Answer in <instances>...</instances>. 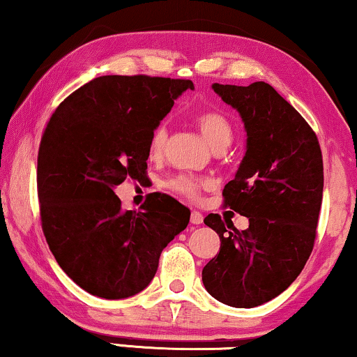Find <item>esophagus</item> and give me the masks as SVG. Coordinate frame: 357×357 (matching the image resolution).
<instances>
[{
    "instance_id": "obj_1",
    "label": "esophagus",
    "mask_w": 357,
    "mask_h": 357,
    "mask_svg": "<svg viewBox=\"0 0 357 357\" xmlns=\"http://www.w3.org/2000/svg\"><path fill=\"white\" fill-rule=\"evenodd\" d=\"M190 222L195 224V226L202 224L203 222V214L199 211H192V214H190Z\"/></svg>"
}]
</instances>
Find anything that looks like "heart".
<instances>
[{"instance_id": "b5f03b06", "label": "heart", "mask_w": 357, "mask_h": 357, "mask_svg": "<svg viewBox=\"0 0 357 357\" xmlns=\"http://www.w3.org/2000/svg\"><path fill=\"white\" fill-rule=\"evenodd\" d=\"M195 125L198 126L199 133L203 135V138L208 141V144L211 146L214 151L224 149L231 143L234 130L231 121L222 112L219 110H203L199 114L195 115ZM165 141H167V126L160 123L155 126L151 133L149 138V154L153 158H159L162 154L165 148ZM167 187L172 192L182 195L185 198L195 199L198 198L199 192H202L203 182L202 180L192 177V175H177L167 180Z\"/></svg>"}]
</instances>
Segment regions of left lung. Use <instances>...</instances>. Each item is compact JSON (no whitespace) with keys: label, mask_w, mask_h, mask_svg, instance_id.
Listing matches in <instances>:
<instances>
[{"label":"left lung","mask_w":357,"mask_h":357,"mask_svg":"<svg viewBox=\"0 0 357 357\" xmlns=\"http://www.w3.org/2000/svg\"><path fill=\"white\" fill-rule=\"evenodd\" d=\"M213 89L238 110L247 130V153L222 197L224 206L250 224L237 231L219 214L204 218L221 247L203 268V284L222 304L252 309L286 291L309 260L324 198V159L315 131L270 84L216 82Z\"/></svg>","instance_id":"8db88e82"}]
</instances>
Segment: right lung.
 <instances>
[{"label":"right lung","mask_w":357,"mask_h":357,"mask_svg":"<svg viewBox=\"0 0 357 357\" xmlns=\"http://www.w3.org/2000/svg\"><path fill=\"white\" fill-rule=\"evenodd\" d=\"M187 89L190 79L100 76L48 120L37 158L42 231L61 270L92 296L143 291L160 253L188 226L190 211L169 195L151 193L138 211H123L114 192L144 177L151 133Z\"/></svg>","instance_id":"add662e5"}]
</instances>
